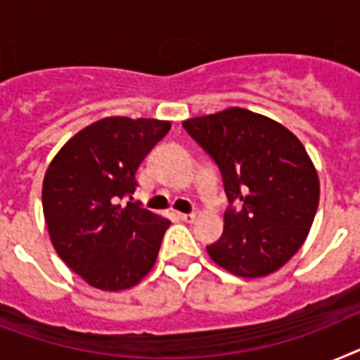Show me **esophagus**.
Returning a JSON list of instances; mask_svg holds the SVG:
<instances>
[{"label": "esophagus", "mask_w": 360, "mask_h": 360, "mask_svg": "<svg viewBox=\"0 0 360 360\" xmlns=\"http://www.w3.org/2000/svg\"><path fill=\"white\" fill-rule=\"evenodd\" d=\"M178 219L184 222H193L197 219V215H195V213H178Z\"/></svg>", "instance_id": "esophagus-1"}]
</instances>
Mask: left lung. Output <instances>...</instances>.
I'll return each instance as SVG.
<instances>
[{
	"mask_svg": "<svg viewBox=\"0 0 360 360\" xmlns=\"http://www.w3.org/2000/svg\"><path fill=\"white\" fill-rule=\"evenodd\" d=\"M182 127L215 162L228 198L221 239L206 246L210 257L243 278L283 266L319 207V174L304 145L283 124L243 108Z\"/></svg>",
	"mask_w": 360,
	"mask_h": 360,
	"instance_id": "left-lung-1",
	"label": "left lung"
}]
</instances>
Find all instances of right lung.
<instances>
[{
  "label": "right lung",
  "instance_id": "1",
  "mask_svg": "<svg viewBox=\"0 0 360 360\" xmlns=\"http://www.w3.org/2000/svg\"><path fill=\"white\" fill-rule=\"evenodd\" d=\"M169 129V121L106 117L73 136L47 169L41 204L53 246L95 289H130L158 257L171 222L132 195L139 165Z\"/></svg>",
  "mask_w": 360,
  "mask_h": 360
}]
</instances>
